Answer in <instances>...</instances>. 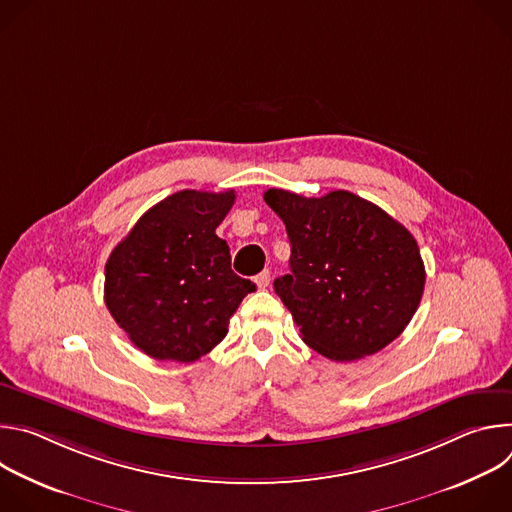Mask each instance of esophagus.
Returning a JSON list of instances; mask_svg holds the SVG:
<instances>
[{
    "instance_id": "1",
    "label": "esophagus",
    "mask_w": 512,
    "mask_h": 512,
    "mask_svg": "<svg viewBox=\"0 0 512 512\" xmlns=\"http://www.w3.org/2000/svg\"><path fill=\"white\" fill-rule=\"evenodd\" d=\"M269 281H271V273L265 269V271H261L257 277H255V283H257V287L259 289H265L267 285H269Z\"/></svg>"
}]
</instances>
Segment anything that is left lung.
Segmentation results:
<instances>
[{"label": "left lung", "instance_id": "obj_1", "mask_svg": "<svg viewBox=\"0 0 512 512\" xmlns=\"http://www.w3.org/2000/svg\"><path fill=\"white\" fill-rule=\"evenodd\" d=\"M263 198L289 237V273L273 287L302 340L338 362L391 344L423 296L425 267L413 235L346 190L306 198L269 188Z\"/></svg>", "mask_w": 512, "mask_h": 512}]
</instances>
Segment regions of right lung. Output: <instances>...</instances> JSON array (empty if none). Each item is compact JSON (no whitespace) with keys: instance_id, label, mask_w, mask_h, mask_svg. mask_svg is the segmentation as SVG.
<instances>
[{"instance_id":"obj_1","label":"right lung","mask_w":512,"mask_h":512,"mask_svg":"<svg viewBox=\"0 0 512 512\" xmlns=\"http://www.w3.org/2000/svg\"><path fill=\"white\" fill-rule=\"evenodd\" d=\"M235 190H180L145 212L105 265V304L129 340L156 360L194 362L229 332L255 283L231 269L216 237Z\"/></svg>"}]
</instances>
